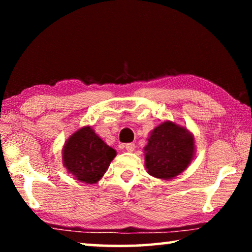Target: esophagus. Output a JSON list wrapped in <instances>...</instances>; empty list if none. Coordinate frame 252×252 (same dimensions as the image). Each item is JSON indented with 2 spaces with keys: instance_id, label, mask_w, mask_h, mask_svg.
<instances>
[{
  "instance_id": "esophagus-1",
  "label": "esophagus",
  "mask_w": 252,
  "mask_h": 252,
  "mask_svg": "<svg viewBox=\"0 0 252 252\" xmlns=\"http://www.w3.org/2000/svg\"><path fill=\"white\" fill-rule=\"evenodd\" d=\"M125 148H126V150L127 152H133L134 149H135V144H134L133 142L126 143V146H125Z\"/></svg>"
}]
</instances>
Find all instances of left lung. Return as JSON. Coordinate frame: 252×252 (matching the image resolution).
Wrapping results in <instances>:
<instances>
[{"instance_id": "left-lung-1", "label": "left lung", "mask_w": 252, "mask_h": 252, "mask_svg": "<svg viewBox=\"0 0 252 252\" xmlns=\"http://www.w3.org/2000/svg\"><path fill=\"white\" fill-rule=\"evenodd\" d=\"M144 151L149 174L168 180L190 164L194 151L193 136L185 127L163 122L151 132Z\"/></svg>"}]
</instances>
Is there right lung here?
Here are the masks:
<instances>
[{"label":"right lung","instance_id":"obj_1","mask_svg":"<svg viewBox=\"0 0 252 252\" xmlns=\"http://www.w3.org/2000/svg\"><path fill=\"white\" fill-rule=\"evenodd\" d=\"M116 155V150L106 146L90 126H84L66 141L63 163L76 180L95 183L108 170Z\"/></svg>","mask_w":252,"mask_h":252}]
</instances>
